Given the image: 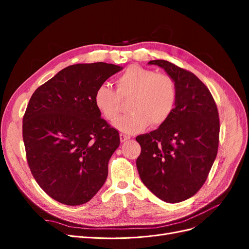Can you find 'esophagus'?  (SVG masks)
Segmentation results:
<instances>
[{"label":"esophagus","mask_w":249,"mask_h":249,"mask_svg":"<svg viewBox=\"0 0 249 249\" xmlns=\"http://www.w3.org/2000/svg\"><path fill=\"white\" fill-rule=\"evenodd\" d=\"M119 137H120V141H122V142H124V141H127V140L131 139L129 135H125V134H120Z\"/></svg>","instance_id":"esophagus-1"}]
</instances>
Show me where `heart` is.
<instances>
[{"mask_svg": "<svg viewBox=\"0 0 249 249\" xmlns=\"http://www.w3.org/2000/svg\"><path fill=\"white\" fill-rule=\"evenodd\" d=\"M115 90L109 85L97 87L94 105L108 122H115L127 99L126 115L117 120L116 127L134 134L150 126H159L170 117L177 103L176 83L169 74L132 65L115 79Z\"/></svg>", "mask_w": 249, "mask_h": 249, "instance_id": "b5f03b06", "label": "heart"}]
</instances>
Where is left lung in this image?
Masks as SVG:
<instances>
[{
	"label": "left lung",
	"mask_w": 249,
	"mask_h": 249,
	"mask_svg": "<svg viewBox=\"0 0 249 249\" xmlns=\"http://www.w3.org/2000/svg\"><path fill=\"white\" fill-rule=\"evenodd\" d=\"M162 67L177 87L170 117L157 130L136 137L141 146L136 165L140 178L166 202L190 198L205 184L219 144V114L208 87L189 71L165 60Z\"/></svg>",
	"instance_id": "left-lung-1"
}]
</instances>
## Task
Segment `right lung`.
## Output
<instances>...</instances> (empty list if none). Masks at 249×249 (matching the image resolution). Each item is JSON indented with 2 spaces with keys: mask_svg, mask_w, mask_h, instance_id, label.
<instances>
[{
  "mask_svg": "<svg viewBox=\"0 0 249 249\" xmlns=\"http://www.w3.org/2000/svg\"><path fill=\"white\" fill-rule=\"evenodd\" d=\"M122 70L105 62L70 65L30 99L22 118L27 162L41 189L64 205L89 201L108 177L120 139L101 117L94 93Z\"/></svg>",
  "mask_w": 249,
  "mask_h": 249,
  "instance_id": "right-lung-1",
  "label": "right lung"
}]
</instances>
